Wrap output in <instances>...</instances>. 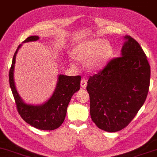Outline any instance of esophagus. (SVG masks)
Instances as JSON below:
<instances>
[{"label": "esophagus", "instance_id": "obj_1", "mask_svg": "<svg viewBox=\"0 0 157 157\" xmlns=\"http://www.w3.org/2000/svg\"><path fill=\"white\" fill-rule=\"evenodd\" d=\"M80 84H81V87H82V88H86L87 86V79L82 78V80H81Z\"/></svg>", "mask_w": 157, "mask_h": 157}]
</instances>
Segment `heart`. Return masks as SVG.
I'll list each match as a JSON object with an SVG mask.
<instances>
[{"instance_id":"heart-1","label":"heart","mask_w":157,"mask_h":157,"mask_svg":"<svg viewBox=\"0 0 157 157\" xmlns=\"http://www.w3.org/2000/svg\"><path fill=\"white\" fill-rule=\"evenodd\" d=\"M113 53V48L108 41L94 39L82 41L76 46L74 54L77 60H85L90 70H98L107 63Z\"/></svg>"}]
</instances>
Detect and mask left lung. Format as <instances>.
Returning a JSON list of instances; mask_svg holds the SVG:
<instances>
[{
	"label": "left lung",
	"mask_w": 157,
	"mask_h": 157,
	"mask_svg": "<svg viewBox=\"0 0 157 157\" xmlns=\"http://www.w3.org/2000/svg\"><path fill=\"white\" fill-rule=\"evenodd\" d=\"M124 39L121 56L90 76L86 87L91 119L109 132L128 126L144 104L150 85L151 67L144 51L133 38Z\"/></svg>",
	"instance_id": "obj_1"
}]
</instances>
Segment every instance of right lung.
I'll return each mask as SVG.
<instances>
[{
	"label": "right lung",
	"mask_w": 157,
	"mask_h": 157,
	"mask_svg": "<svg viewBox=\"0 0 157 157\" xmlns=\"http://www.w3.org/2000/svg\"><path fill=\"white\" fill-rule=\"evenodd\" d=\"M38 36L28 37L23 41H37ZM22 44L17 49L13 57L12 67L9 74V84L14 96L17 109L21 118L28 124L41 130H54L61 125L65 119L67 107L73 94L80 90V75L67 76L60 75L58 76L57 86L52 97L46 102L41 105H32L25 103L20 97L14 81V68L16 55Z\"/></svg>",
	"instance_id": "obj_1"
}]
</instances>
